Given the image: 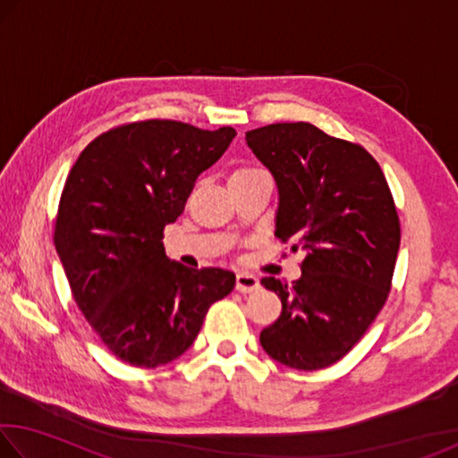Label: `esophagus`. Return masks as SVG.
Here are the masks:
<instances>
[{"instance_id": "34e87169", "label": "esophagus", "mask_w": 458, "mask_h": 458, "mask_svg": "<svg viewBox=\"0 0 458 458\" xmlns=\"http://www.w3.org/2000/svg\"><path fill=\"white\" fill-rule=\"evenodd\" d=\"M259 286H260V283H259V278L254 276V275L240 273L236 276V291H240V293H252V291H257Z\"/></svg>"}]
</instances>
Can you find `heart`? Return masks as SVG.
<instances>
[{"mask_svg": "<svg viewBox=\"0 0 458 458\" xmlns=\"http://www.w3.org/2000/svg\"><path fill=\"white\" fill-rule=\"evenodd\" d=\"M260 172V169H254V167H240L236 169L234 174H232V177H240V175H250V174H257Z\"/></svg>", "mask_w": 458, "mask_h": 458, "instance_id": "heart-1", "label": "heart"}]
</instances>
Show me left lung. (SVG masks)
<instances>
[{
    "label": "left lung",
    "mask_w": 458,
    "mask_h": 458,
    "mask_svg": "<svg viewBox=\"0 0 458 458\" xmlns=\"http://www.w3.org/2000/svg\"><path fill=\"white\" fill-rule=\"evenodd\" d=\"M246 143L276 182L275 236L305 252L299 281H260L283 303L260 345L283 366L327 368L363 337L390 293L400 248L392 191L361 145L311 123L248 131Z\"/></svg>",
    "instance_id": "left-lung-1"
}]
</instances>
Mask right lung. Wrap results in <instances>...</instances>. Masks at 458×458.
Returning <instances> with one entry per match:
<instances>
[{
  "label": "right lung",
  "instance_id": "right-lung-1",
  "mask_svg": "<svg viewBox=\"0 0 458 458\" xmlns=\"http://www.w3.org/2000/svg\"><path fill=\"white\" fill-rule=\"evenodd\" d=\"M236 131L139 121L98 135L60 196L54 244L76 305L119 360L159 368L198 337L234 273L188 268L165 257L164 230L183 212L198 175Z\"/></svg>",
  "mask_w": 458,
  "mask_h": 458
}]
</instances>
